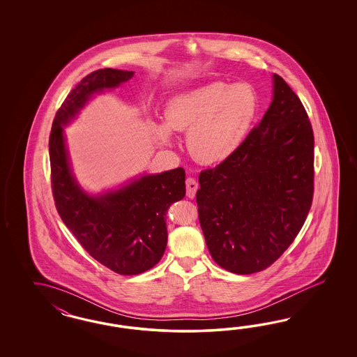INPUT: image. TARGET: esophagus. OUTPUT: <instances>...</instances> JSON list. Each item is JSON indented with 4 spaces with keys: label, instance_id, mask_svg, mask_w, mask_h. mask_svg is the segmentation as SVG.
Here are the masks:
<instances>
[{
    "label": "esophagus",
    "instance_id": "1",
    "mask_svg": "<svg viewBox=\"0 0 357 357\" xmlns=\"http://www.w3.org/2000/svg\"><path fill=\"white\" fill-rule=\"evenodd\" d=\"M185 188H187V196L190 199H194L196 191L199 188V184L195 181L194 178H187L185 179Z\"/></svg>",
    "mask_w": 357,
    "mask_h": 357
}]
</instances>
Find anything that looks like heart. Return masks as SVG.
<instances>
[{
    "instance_id": "1",
    "label": "heart",
    "mask_w": 357,
    "mask_h": 357,
    "mask_svg": "<svg viewBox=\"0 0 357 357\" xmlns=\"http://www.w3.org/2000/svg\"><path fill=\"white\" fill-rule=\"evenodd\" d=\"M257 112V97L246 84L211 82L170 98L165 124L151 130L165 145L172 130H187V148L196 161L218 163L227 160L245 139Z\"/></svg>"
}]
</instances>
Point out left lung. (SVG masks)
<instances>
[{
    "mask_svg": "<svg viewBox=\"0 0 357 357\" xmlns=\"http://www.w3.org/2000/svg\"><path fill=\"white\" fill-rule=\"evenodd\" d=\"M259 124L227 160L199 175L196 203L213 260L250 275L280 258L301 230L314 192L310 120L289 85L273 75Z\"/></svg>",
    "mask_w": 357,
    "mask_h": 357,
    "instance_id": "obj_1",
    "label": "left lung"
}]
</instances>
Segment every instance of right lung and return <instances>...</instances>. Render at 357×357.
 Here are the masks:
<instances>
[{
	"mask_svg": "<svg viewBox=\"0 0 357 357\" xmlns=\"http://www.w3.org/2000/svg\"><path fill=\"white\" fill-rule=\"evenodd\" d=\"M135 72L99 69L77 85L56 112L50 135L51 182L54 204L81 246L120 275L151 270L167 245L166 212L185 195L182 167L141 175L118 190L90 195L73 175L65 145L64 128L94 94L127 82Z\"/></svg>",
	"mask_w": 357,
	"mask_h": 357,
	"instance_id": "add662e5",
	"label": "right lung"
}]
</instances>
